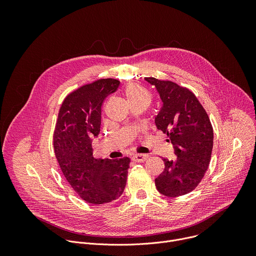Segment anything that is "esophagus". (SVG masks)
I'll return each mask as SVG.
<instances>
[{"mask_svg":"<svg viewBox=\"0 0 256 256\" xmlns=\"http://www.w3.org/2000/svg\"><path fill=\"white\" fill-rule=\"evenodd\" d=\"M149 156L147 154H134L132 159L134 161V162H142L144 161L146 159H147Z\"/></svg>","mask_w":256,"mask_h":256,"instance_id":"esophagus-1","label":"esophagus"}]
</instances>
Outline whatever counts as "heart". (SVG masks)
<instances>
[{"label": "heart", "instance_id": "1", "mask_svg": "<svg viewBox=\"0 0 256 256\" xmlns=\"http://www.w3.org/2000/svg\"><path fill=\"white\" fill-rule=\"evenodd\" d=\"M124 94L130 105L136 103L149 104L152 99L151 92L144 86L138 83H130L124 89Z\"/></svg>", "mask_w": 256, "mask_h": 256}]
</instances>
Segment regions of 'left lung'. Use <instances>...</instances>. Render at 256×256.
Wrapping results in <instances>:
<instances>
[{
    "label": "left lung",
    "mask_w": 256,
    "mask_h": 256,
    "mask_svg": "<svg viewBox=\"0 0 256 256\" xmlns=\"http://www.w3.org/2000/svg\"><path fill=\"white\" fill-rule=\"evenodd\" d=\"M144 80L156 88L162 106L155 118L158 130L167 134L175 159L163 158L164 171L155 179L158 192L175 198L192 192L210 161L214 132L210 118L196 95L171 81Z\"/></svg>",
    "instance_id": "8db88e82"
}]
</instances>
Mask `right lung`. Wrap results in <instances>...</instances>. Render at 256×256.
I'll return each mask as SVG.
<instances>
[{"instance_id":"right-lung-1","label":"right lung","mask_w":256,"mask_h":256,"mask_svg":"<svg viewBox=\"0 0 256 256\" xmlns=\"http://www.w3.org/2000/svg\"><path fill=\"white\" fill-rule=\"evenodd\" d=\"M120 84L116 79H100L68 94L60 106L54 134L62 172L72 188L93 204L118 198L126 184L130 159H96L92 148L100 132L102 103Z\"/></svg>"}]
</instances>
